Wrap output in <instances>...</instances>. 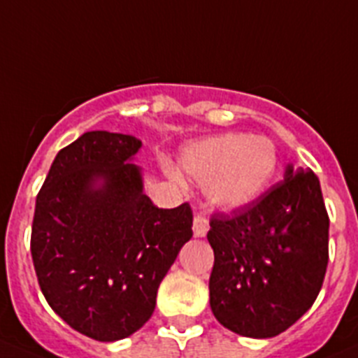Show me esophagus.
Listing matches in <instances>:
<instances>
[{"label": "esophagus", "mask_w": 358, "mask_h": 358, "mask_svg": "<svg viewBox=\"0 0 358 358\" xmlns=\"http://www.w3.org/2000/svg\"><path fill=\"white\" fill-rule=\"evenodd\" d=\"M209 231V222L206 220V216L195 215L193 218V236L195 238H204Z\"/></svg>", "instance_id": "34e87169"}]
</instances>
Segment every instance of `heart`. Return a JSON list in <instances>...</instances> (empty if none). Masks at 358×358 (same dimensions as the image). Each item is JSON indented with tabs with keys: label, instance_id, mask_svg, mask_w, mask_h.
<instances>
[{
	"label": "heart",
	"instance_id": "heart-1",
	"mask_svg": "<svg viewBox=\"0 0 358 358\" xmlns=\"http://www.w3.org/2000/svg\"><path fill=\"white\" fill-rule=\"evenodd\" d=\"M182 172L206 185V196L224 211L247 209L264 195L278 169V150L264 134L225 133L199 140L179 154ZM177 179V173L172 172Z\"/></svg>",
	"mask_w": 358,
	"mask_h": 358
}]
</instances>
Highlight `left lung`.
<instances>
[{"instance_id": "left-lung-1", "label": "left lung", "mask_w": 358, "mask_h": 358, "mask_svg": "<svg viewBox=\"0 0 358 358\" xmlns=\"http://www.w3.org/2000/svg\"><path fill=\"white\" fill-rule=\"evenodd\" d=\"M329 224L320 179L293 165L250 208L213 215L209 306L216 320L254 339L296 323L323 286Z\"/></svg>"}]
</instances>
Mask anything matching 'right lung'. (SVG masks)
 Listing matches in <instances>:
<instances>
[{"label": "right lung", "instance_id": "right-lung-1", "mask_svg": "<svg viewBox=\"0 0 358 358\" xmlns=\"http://www.w3.org/2000/svg\"><path fill=\"white\" fill-rule=\"evenodd\" d=\"M142 142L88 131L57 154L37 195L31 257L51 309L103 343L152 316L157 287L193 236L188 204L159 209L133 159Z\"/></svg>", "mask_w": 358, "mask_h": 358}]
</instances>
